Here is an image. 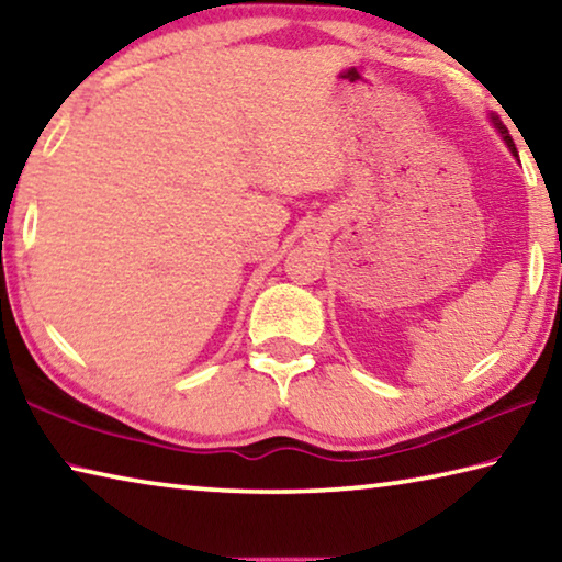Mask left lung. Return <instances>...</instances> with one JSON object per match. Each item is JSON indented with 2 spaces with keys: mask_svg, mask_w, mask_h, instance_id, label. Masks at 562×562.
Returning <instances> with one entry per match:
<instances>
[{
  "mask_svg": "<svg viewBox=\"0 0 562 562\" xmlns=\"http://www.w3.org/2000/svg\"><path fill=\"white\" fill-rule=\"evenodd\" d=\"M491 121H493V126H496V128L501 131V136H503V140H506V144H508V148H510V154L518 158V150H516V144H513L510 133H508V128H506V126H503V121H501V119H496V116H491Z\"/></svg>",
  "mask_w": 562,
  "mask_h": 562,
  "instance_id": "8db88e82",
  "label": "left lung"
}]
</instances>
